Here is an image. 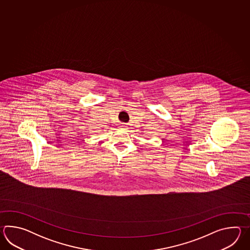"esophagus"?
<instances>
[{
    "label": "esophagus",
    "mask_w": 250,
    "mask_h": 250,
    "mask_svg": "<svg viewBox=\"0 0 250 250\" xmlns=\"http://www.w3.org/2000/svg\"><path fill=\"white\" fill-rule=\"evenodd\" d=\"M125 127H126V125H124V124L121 125V128H125Z\"/></svg>",
    "instance_id": "obj_1"
}]
</instances>
